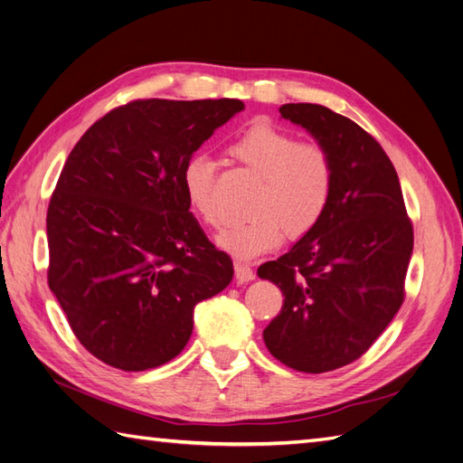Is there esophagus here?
<instances>
[{
  "label": "esophagus",
  "instance_id": "34e87169",
  "mask_svg": "<svg viewBox=\"0 0 463 463\" xmlns=\"http://www.w3.org/2000/svg\"><path fill=\"white\" fill-rule=\"evenodd\" d=\"M235 279H237V282H241V284L250 282V279H255V272L249 266V262L235 260Z\"/></svg>",
  "mask_w": 463,
  "mask_h": 463
}]
</instances>
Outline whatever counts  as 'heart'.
I'll return each mask as SVG.
<instances>
[{"instance_id": "obj_1", "label": "heart", "mask_w": 463, "mask_h": 463, "mask_svg": "<svg viewBox=\"0 0 463 463\" xmlns=\"http://www.w3.org/2000/svg\"><path fill=\"white\" fill-rule=\"evenodd\" d=\"M230 156L259 175L250 193L249 218L232 223L218 235V245L240 259H253L276 249L289 237L311 232L325 216L334 191V162L320 143L299 138L257 121L235 137ZM191 208L210 228L220 226L216 203V160L206 152L187 158L181 170Z\"/></svg>"}]
</instances>
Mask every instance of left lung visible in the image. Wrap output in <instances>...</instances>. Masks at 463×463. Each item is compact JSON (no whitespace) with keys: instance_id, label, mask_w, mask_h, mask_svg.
I'll use <instances>...</instances> for the list:
<instances>
[{"instance_id":"1","label":"left lung","mask_w":463,"mask_h":463,"mask_svg":"<svg viewBox=\"0 0 463 463\" xmlns=\"http://www.w3.org/2000/svg\"><path fill=\"white\" fill-rule=\"evenodd\" d=\"M279 114L330 152L334 191L317 226L259 266L284 296L262 338L289 369L318 374L359 359L398 313L413 228L394 165L367 131L318 104Z\"/></svg>"}]
</instances>
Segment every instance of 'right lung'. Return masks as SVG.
I'll return each mask as SVG.
<instances>
[{
	"label": "right lung",
	"mask_w": 463,
	"mask_h": 463,
	"mask_svg": "<svg viewBox=\"0 0 463 463\" xmlns=\"http://www.w3.org/2000/svg\"><path fill=\"white\" fill-rule=\"evenodd\" d=\"M243 108L233 98L135 100L69 154L48 206V284L106 365L172 361L191 338L194 305L232 282V259L189 213L181 170Z\"/></svg>",
	"instance_id": "right-lung-1"
}]
</instances>
